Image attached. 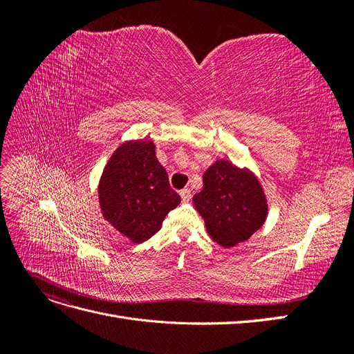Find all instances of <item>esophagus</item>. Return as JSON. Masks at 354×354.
<instances>
[{
    "instance_id": "34e87169",
    "label": "esophagus",
    "mask_w": 354,
    "mask_h": 354,
    "mask_svg": "<svg viewBox=\"0 0 354 354\" xmlns=\"http://www.w3.org/2000/svg\"><path fill=\"white\" fill-rule=\"evenodd\" d=\"M180 196H181V201H183V202H189V201L192 199V194H190V190H189V189H183V190H180Z\"/></svg>"
}]
</instances>
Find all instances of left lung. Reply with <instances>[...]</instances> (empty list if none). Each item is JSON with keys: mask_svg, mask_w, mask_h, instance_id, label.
I'll return each instance as SVG.
<instances>
[{"mask_svg": "<svg viewBox=\"0 0 354 354\" xmlns=\"http://www.w3.org/2000/svg\"><path fill=\"white\" fill-rule=\"evenodd\" d=\"M209 236L224 248L243 242L267 217V201L250 169L220 159L203 174V187L194 196Z\"/></svg>", "mask_w": 354, "mask_h": 354, "instance_id": "1", "label": "left lung"}]
</instances>
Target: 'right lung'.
I'll return each instance as SVG.
<instances>
[{
  "label": "right lung",
  "mask_w": 354,
  "mask_h": 354,
  "mask_svg": "<svg viewBox=\"0 0 354 354\" xmlns=\"http://www.w3.org/2000/svg\"><path fill=\"white\" fill-rule=\"evenodd\" d=\"M103 217L133 242H145L180 203L151 140L120 146L104 167L99 185Z\"/></svg>",
  "instance_id": "1"
}]
</instances>
